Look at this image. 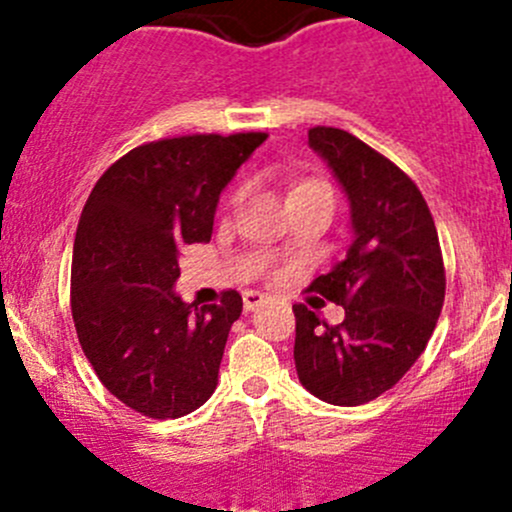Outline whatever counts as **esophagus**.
<instances>
[{
	"mask_svg": "<svg viewBox=\"0 0 512 512\" xmlns=\"http://www.w3.org/2000/svg\"><path fill=\"white\" fill-rule=\"evenodd\" d=\"M265 299H267V294L255 292V289H247V292L242 294V302H245V309H247V312H252V309L260 307V304L265 302Z\"/></svg>",
	"mask_w": 512,
	"mask_h": 512,
	"instance_id": "1",
	"label": "esophagus"
}]
</instances>
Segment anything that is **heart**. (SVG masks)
Returning <instances> with one entry per match:
<instances>
[{"mask_svg": "<svg viewBox=\"0 0 512 512\" xmlns=\"http://www.w3.org/2000/svg\"><path fill=\"white\" fill-rule=\"evenodd\" d=\"M309 185H319V183H302V185H299L297 190H302V188H309Z\"/></svg>", "mask_w": 512, "mask_h": 512, "instance_id": "heart-1", "label": "heart"}]
</instances>
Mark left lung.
<instances>
[{
	"mask_svg": "<svg viewBox=\"0 0 512 512\" xmlns=\"http://www.w3.org/2000/svg\"><path fill=\"white\" fill-rule=\"evenodd\" d=\"M349 200L347 257L309 289L344 307L327 324L294 304V366L304 389L334 406H359L389 391L426 349L443 297L441 245L414 180L342 128H309Z\"/></svg>",
	"mask_w": 512,
	"mask_h": 512,
	"instance_id": "1",
	"label": "left lung"
}]
</instances>
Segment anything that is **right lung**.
Instances as JSON below:
<instances>
[{"label": "right lung", "mask_w": 512, "mask_h": 512, "mask_svg": "<svg viewBox=\"0 0 512 512\" xmlns=\"http://www.w3.org/2000/svg\"><path fill=\"white\" fill-rule=\"evenodd\" d=\"M267 133H195L146 143L98 178L71 260V314L101 384L128 409L180 418L213 396L227 334L242 312L175 294L180 252L213 235L215 208Z\"/></svg>", "instance_id": "right-lung-1"}]
</instances>
